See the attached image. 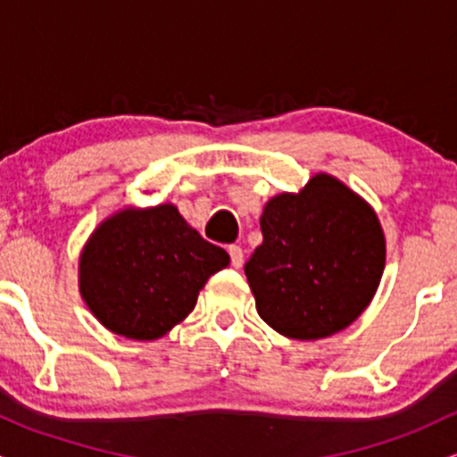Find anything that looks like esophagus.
<instances>
[{
  "mask_svg": "<svg viewBox=\"0 0 457 457\" xmlns=\"http://www.w3.org/2000/svg\"><path fill=\"white\" fill-rule=\"evenodd\" d=\"M228 251H229V258H232V266H234V269H240V266H243V262H245L243 249H240L238 245H232Z\"/></svg>",
  "mask_w": 457,
  "mask_h": 457,
  "instance_id": "obj_1",
  "label": "esophagus"
}]
</instances>
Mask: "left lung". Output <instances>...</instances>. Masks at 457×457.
<instances>
[{
	"label": "left lung",
	"mask_w": 457,
	"mask_h": 457,
	"mask_svg": "<svg viewBox=\"0 0 457 457\" xmlns=\"http://www.w3.org/2000/svg\"><path fill=\"white\" fill-rule=\"evenodd\" d=\"M262 245L245 264L260 318L313 342L354 322L378 290L386 240L378 214L330 174L279 193L260 217Z\"/></svg>",
	"instance_id": "8db88e82"
}]
</instances>
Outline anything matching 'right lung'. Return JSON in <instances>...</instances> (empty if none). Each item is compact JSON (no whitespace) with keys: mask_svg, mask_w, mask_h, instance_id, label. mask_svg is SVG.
I'll use <instances>...</instances> for the list:
<instances>
[{"mask_svg":"<svg viewBox=\"0 0 457 457\" xmlns=\"http://www.w3.org/2000/svg\"><path fill=\"white\" fill-rule=\"evenodd\" d=\"M229 264L174 204L122 208L101 221L79 255V292L115 335L154 342L195 307L199 290Z\"/></svg>","mask_w":457,"mask_h":457,"instance_id":"1","label":"right lung"}]
</instances>
